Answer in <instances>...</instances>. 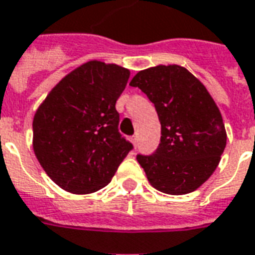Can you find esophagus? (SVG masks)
Returning <instances> with one entry per match:
<instances>
[{
  "label": "esophagus",
  "instance_id": "34e87169",
  "mask_svg": "<svg viewBox=\"0 0 255 255\" xmlns=\"http://www.w3.org/2000/svg\"><path fill=\"white\" fill-rule=\"evenodd\" d=\"M131 142H133V145H134V146H137V142H138L137 135H133V137H131Z\"/></svg>",
  "mask_w": 255,
  "mask_h": 255
}]
</instances>
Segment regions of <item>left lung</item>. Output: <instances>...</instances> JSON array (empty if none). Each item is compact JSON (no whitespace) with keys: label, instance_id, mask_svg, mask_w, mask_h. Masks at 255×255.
I'll return each mask as SVG.
<instances>
[{"label":"left lung","instance_id":"left-lung-1","mask_svg":"<svg viewBox=\"0 0 255 255\" xmlns=\"http://www.w3.org/2000/svg\"><path fill=\"white\" fill-rule=\"evenodd\" d=\"M156 107L161 139L150 156H137L152 187L185 195L206 183L226 148L225 124L206 86L177 64L137 72L130 82Z\"/></svg>","mask_w":255,"mask_h":255}]
</instances>
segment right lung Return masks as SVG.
<instances>
[{
    "label": "right lung",
    "mask_w": 255,
    "mask_h": 255,
    "mask_svg": "<svg viewBox=\"0 0 255 255\" xmlns=\"http://www.w3.org/2000/svg\"><path fill=\"white\" fill-rule=\"evenodd\" d=\"M129 76L128 68L90 60L67 74L34 114V154L67 192L106 187L133 148L118 131L116 110Z\"/></svg>",
    "instance_id": "add662e5"
}]
</instances>
